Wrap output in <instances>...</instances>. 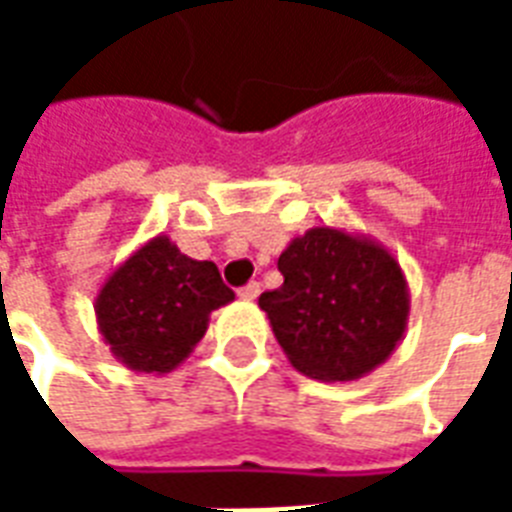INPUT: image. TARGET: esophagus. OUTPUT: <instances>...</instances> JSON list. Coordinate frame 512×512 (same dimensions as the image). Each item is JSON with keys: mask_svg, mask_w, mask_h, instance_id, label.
I'll return each mask as SVG.
<instances>
[{"mask_svg": "<svg viewBox=\"0 0 512 512\" xmlns=\"http://www.w3.org/2000/svg\"><path fill=\"white\" fill-rule=\"evenodd\" d=\"M238 296L244 301H255L257 296H260V282H249V285H244V288L238 290Z\"/></svg>", "mask_w": 512, "mask_h": 512, "instance_id": "esophagus-1", "label": "esophagus"}]
</instances>
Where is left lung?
Here are the masks:
<instances>
[{
	"label": "left lung",
	"mask_w": 512,
	"mask_h": 512,
	"mask_svg": "<svg viewBox=\"0 0 512 512\" xmlns=\"http://www.w3.org/2000/svg\"><path fill=\"white\" fill-rule=\"evenodd\" d=\"M285 282L260 296L288 362L318 381H356L392 356L408 326V282L376 238L312 227L277 260Z\"/></svg>",
	"instance_id": "left-lung-1"
}]
</instances>
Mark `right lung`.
<instances>
[{
    "label": "right lung",
    "instance_id": "obj_1",
    "mask_svg": "<svg viewBox=\"0 0 512 512\" xmlns=\"http://www.w3.org/2000/svg\"><path fill=\"white\" fill-rule=\"evenodd\" d=\"M233 299L216 263L183 255L156 235L109 271L95 296V321L120 365L164 376L189 359L211 312Z\"/></svg>",
    "mask_w": 512,
    "mask_h": 512
}]
</instances>
